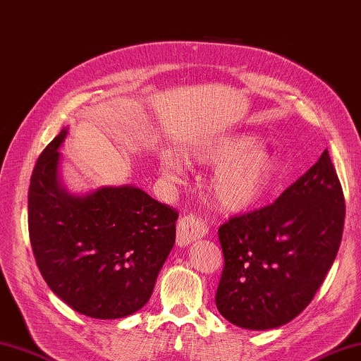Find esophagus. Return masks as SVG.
Here are the masks:
<instances>
[{
	"label": "esophagus",
	"instance_id": "34e87169",
	"mask_svg": "<svg viewBox=\"0 0 361 361\" xmlns=\"http://www.w3.org/2000/svg\"><path fill=\"white\" fill-rule=\"evenodd\" d=\"M207 231V224H205L201 216L193 215V213L185 215L178 223V238H176V243H178V246H188L190 243L205 237Z\"/></svg>",
	"mask_w": 361,
	"mask_h": 361
}]
</instances>
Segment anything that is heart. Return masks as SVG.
<instances>
[{
  "label": "heart",
  "mask_w": 361,
  "mask_h": 361,
  "mask_svg": "<svg viewBox=\"0 0 361 361\" xmlns=\"http://www.w3.org/2000/svg\"><path fill=\"white\" fill-rule=\"evenodd\" d=\"M197 164L216 165L210 178V191L224 210L238 212L260 202L273 187L276 160L257 140L233 134L212 138L191 149ZM160 170L171 182L185 178L188 164L179 154L165 151L160 156Z\"/></svg>",
  "instance_id": "b5f03b06"
}]
</instances>
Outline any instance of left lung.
<instances>
[{
  "instance_id": "8db88e82",
  "label": "left lung",
  "mask_w": 361,
  "mask_h": 361,
  "mask_svg": "<svg viewBox=\"0 0 361 361\" xmlns=\"http://www.w3.org/2000/svg\"><path fill=\"white\" fill-rule=\"evenodd\" d=\"M344 216L343 188L326 149L276 202L219 227L224 269L218 312L249 330L296 318L332 268Z\"/></svg>"
}]
</instances>
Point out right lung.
Segmentation results:
<instances>
[{
	"label": "right lung",
	"mask_w": 361,
	"mask_h": 361,
	"mask_svg": "<svg viewBox=\"0 0 361 361\" xmlns=\"http://www.w3.org/2000/svg\"><path fill=\"white\" fill-rule=\"evenodd\" d=\"M62 129L40 154L27 193L29 240L56 296L80 314L118 319L148 302L179 213L132 185L70 195L59 176Z\"/></svg>",
	"instance_id": "1"
}]
</instances>
